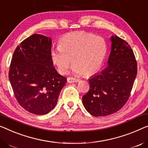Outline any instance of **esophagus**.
<instances>
[{"label":"esophagus","instance_id":"34e87169","mask_svg":"<svg viewBox=\"0 0 148 148\" xmlns=\"http://www.w3.org/2000/svg\"><path fill=\"white\" fill-rule=\"evenodd\" d=\"M67 81L68 83H74V82H78L79 80L78 79H76L74 78H71V77H69V78H67Z\"/></svg>","mask_w":148,"mask_h":148}]
</instances>
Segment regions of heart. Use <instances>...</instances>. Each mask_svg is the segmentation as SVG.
<instances>
[{"label": "heart", "mask_w": 148, "mask_h": 148, "mask_svg": "<svg viewBox=\"0 0 148 148\" xmlns=\"http://www.w3.org/2000/svg\"><path fill=\"white\" fill-rule=\"evenodd\" d=\"M107 52L104 38L92 33L78 32L60 38L58 46L51 50L50 57L59 73H66L72 58V72L90 76L100 70Z\"/></svg>", "instance_id": "obj_1"}]
</instances>
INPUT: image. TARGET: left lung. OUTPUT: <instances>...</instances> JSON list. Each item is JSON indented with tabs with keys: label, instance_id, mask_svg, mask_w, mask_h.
I'll return each instance as SVG.
<instances>
[{
	"label": "left lung",
	"instance_id": "8db88e82",
	"mask_svg": "<svg viewBox=\"0 0 148 148\" xmlns=\"http://www.w3.org/2000/svg\"><path fill=\"white\" fill-rule=\"evenodd\" d=\"M108 66L89 78L90 90L82 97L85 109L94 116L120 110L128 100L137 75V62L128 44L116 35L110 38Z\"/></svg>",
	"mask_w": 148,
	"mask_h": 148
}]
</instances>
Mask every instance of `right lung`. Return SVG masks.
Here are the masks:
<instances>
[{
	"instance_id": "add662e5",
	"label": "right lung",
	"mask_w": 148,
	"mask_h": 148,
	"mask_svg": "<svg viewBox=\"0 0 148 148\" xmlns=\"http://www.w3.org/2000/svg\"><path fill=\"white\" fill-rule=\"evenodd\" d=\"M51 45L50 37L32 34L17 46L10 66L8 77L18 102L36 115L54 108L67 81L53 66Z\"/></svg>"
}]
</instances>
